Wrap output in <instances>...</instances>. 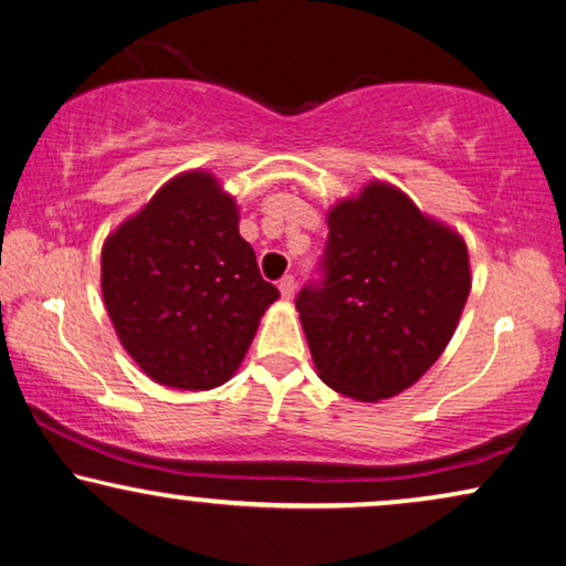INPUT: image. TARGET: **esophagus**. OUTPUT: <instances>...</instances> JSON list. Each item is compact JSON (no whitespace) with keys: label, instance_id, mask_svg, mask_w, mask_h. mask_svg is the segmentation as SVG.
I'll list each match as a JSON object with an SVG mask.
<instances>
[{"label":"esophagus","instance_id":"1","mask_svg":"<svg viewBox=\"0 0 566 566\" xmlns=\"http://www.w3.org/2000/svg\"><path fill=\"white\" fill-rule=\"evenodd\" d=\"M280 292H282L284 300H292L294 297V276H282Z\"/></svg>","mask_w":566,"mask_h":566}]
</instances>
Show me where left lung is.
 <instances>
[{"instance_id": "obj_1", "label": "left lung", "mask_w": 566, "mask_h": 566, "mask_svg": "<svg viewBox=\"0 0 566 566\" xmlns=\"http://www.w3.org/2000/svg\"><path fill=\"white\" fill-rule=\"evenodd\" d=\"M325 282L294 300L315 371L379 402L439 361L472 290L464 238L402 189L371 179L328 210Z\"/></svg>"}]
</instances>
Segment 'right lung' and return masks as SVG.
I'll use <instances>...</instances> for the list:
<instances>
[{"label":"right lung","mask_w":566,"mask_h":566,"mask_svg":"<svg viewBox=\"0 0 566 566\" xmlns=\"http://www.w3.org/2000/svg\"><path fill=\"white\" fill-rule=\"evenodd\" d=\"M235 197L181 171L102 245V297L143 374L174 389L226 385L280 290L238 233Z\"/></svg>","instance_id":"add662e5"}]
</instances>
